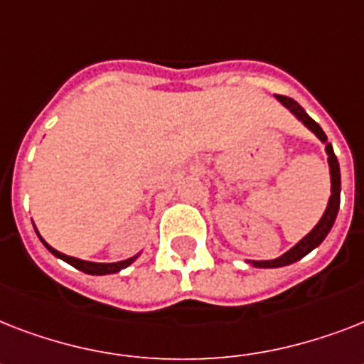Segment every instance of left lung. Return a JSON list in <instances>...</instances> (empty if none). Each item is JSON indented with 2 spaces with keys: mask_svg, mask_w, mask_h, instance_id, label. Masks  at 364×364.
<instances>
[{
  "mask_svg": "<svg viewBox=\"0 0 364 364\" xmlns=\"http://www.w3.org/2000/svg\"><path fill=\"white\" fill-rule=\"evenodd\" d=\"M276 100L283 107H287L291 113H293L296 119H299L302 124L311 132V134H316V137L321 143H325V153H327V162H328V171H331V196H328L327 208L323 211L321 219L317 223L316 227L311 228L310 232L306 234L304 238L300 240L299 243H294L293 247L285 251L282 257H277V259L272 260H247V264L255 266V268H282V266L293 264L296 260H300L302 257L314 251V249L323 242V240L327 238V234L331 232V228H333L334 221H336V215H338L340 210V166L338 160L334 156L333 145L327 141V136H325V132L321 130V126L317 124L314 119H311L308 113H306L300 104H296L293 98H287V96H276Z\"/></svg>",
  "mask_w": 364,
  "mask_h": 364,
  "instance_id": "obj_1",
  "label": "left lung"
}]
</instances>
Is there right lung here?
<instances>
[{"label":"right lung","mask_w":364,"mask_h":364,"mask_svg":"<svg viewBox=\"0 0 364 364\" xmlns=\"http://www.w3.org/2000/svg\"><path fill=\"white\" fill-rule=\"evenodd\" d=\"M36 228V227H33ZM37 232V230H36ZM37 236H39V240L43 242V245L50 251V253L54 255V257H58V259H62L64 262H68V264H71L73 268H77V270L85 272V274H90V276H107V274H117V272L124 270L126 266H130L134 260L139 257V253L134 255V257H130V259L126 260H119V262H90V260H82V259H75V257H70V255L65 253H60V251H56L54 247H50L45 240L41 238V234L37 232Z\"/></svg>","instance_id":"1"}]
</instances>
